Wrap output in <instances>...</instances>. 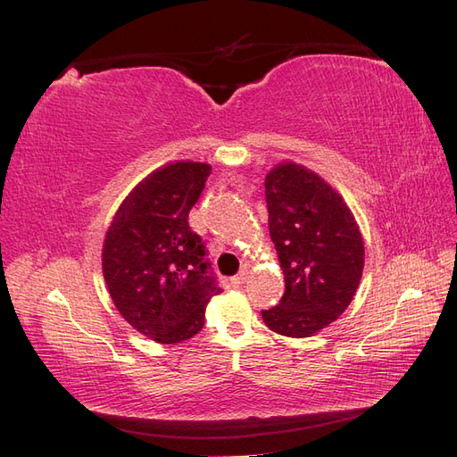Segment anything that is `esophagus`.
I'll use <instances>...</instances> for the list:
<instances>
[{"mask_svg":"<svg viewBox=\"0 0 457 457\" xmlns=\"http://www.w3.org/2000/svg\"><path fill=\"white\" fill-rule=\"evenodd\" d=\"M245 280H247V272H245V270H242V272H238L237 276H232V278H230V284H232L234 287H238V286H244V284H245Z\"/></svg>","mask_w":457,"mask_h":457,"instance_id":"34e87169","label":"esophagus"}]
</instances>
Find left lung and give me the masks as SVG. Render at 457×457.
Listing matches in <instances>:
<instances>
[{"instance_id":"1","label":"left lung","mask_w":457,"mask_h":457,"mask_svg":"<svg viewBox=\"0 0 457 457\" xmlns=\"http://www.w3.org/2000/svg\"><path fill=\"white\" fill-rule=\"evenodd\" d=\"M265 198L286 292L261 316L276 334L309 337L353 301L364 269L362 234L337 192L303 165H276Z\"/></svg>"}]
</instances>
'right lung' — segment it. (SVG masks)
Returning <instances> with one entry per match:
<instances>
[{
    "label": "right lung",
    "mask_w": 457,
    "mask_h": 457,
    "mask_svg": "<svg viewBox=\"0 0 457 457\" xmlns=\"http://www.w3.org/2000/svg\"><path fill=\"white\" fill-rule=\"evenodd\" d=\"M212 168L175 162L152 171L123 200L103 245V274L116 309L156 343H181L204 328L220 292L188 212Z\"/></svg>",
    "instance_id": "add662e5"
}]
</instances>
